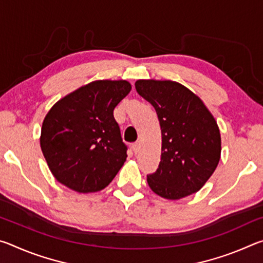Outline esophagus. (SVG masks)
Instances as JSON below:
<instances>
[{"label": "esophagus", "instance_id": "1", "mask_svg": "<svg viewBox=\"0 0 263 263\" xmlns=\"http://www.w3.org/2000/svg\"><path fill=\"white\" fill-rule=\"evenodd\" d=\"M131 147H132V149H133V152H135V153L137 154L138 152H139V149H140V144H139V142H133Z\"/></svg>", "mask_w": 263, "mask_h": 263}]
</instances>
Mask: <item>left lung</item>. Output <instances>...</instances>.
<instances>
[{
  "label": "left lung",
  "mask_w": 263,
  "mask_h": 263,
  "mask_svg": "<svg viewBox=\"0 0 263 263\" xmlns=\"http://www.w3.org/2000/svg\"><path fill=\"white\" fill-rule=\"evenodd\" d=\"M136 89L157 111L161 127V161L147 183L166 199L197 193L220 160L219 127L199 97L171 80H138Z\"/></svg>",
  "instance_id": "left-lung-1"
}]
</instances>
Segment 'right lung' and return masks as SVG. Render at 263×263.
<instances>
[{"mask_svg": "<svg viewBox=\"0 0 263 263\" xmlns=\"http://www.w3.org/2000/svg\"><path fill=\"white\" fill-rule=\"evenodd\" d=\"M131 89L125 80H97L50 109L43 122L41 147L58 182L89 194L114 180L127 158L114 110Z\"/></svg>", "mask_w": 263, "mask_h": 263, "instance_id": "1", "label": "right lung"}]
</instances>
